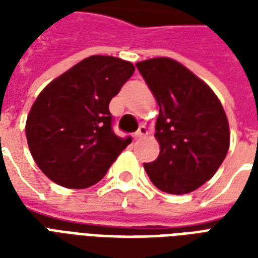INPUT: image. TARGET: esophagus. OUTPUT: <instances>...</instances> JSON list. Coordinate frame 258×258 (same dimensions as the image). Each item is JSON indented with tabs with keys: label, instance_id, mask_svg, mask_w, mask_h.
Masks as SVG:
<instances>
[{
	"label": "esophagus",
	"instance_id": "esophagus-1",
	"mask_svg": "<svg viewBox=\"0 0 258 258\" xmlns=\"http://www.w3.org/2000/svg\"><path fill=\"white\" fill-rule=\"evenodd\" d=\"M145 135H148V128H146L145 125H141L140 128H138V131L134 134V137L138 140V138H142V137H145Z\"/></svg>",
	"mask_w": 258,
	"mask_h": 258
}]
</instances>
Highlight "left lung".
Here are the masks:
<instances>
[{"label":"left lung","instance_id":"1","mask_svg":"<svg viewBox=\"0 0 258 258\" xmlns=\"http://www.w3.org/2000/svg\"><path fill=\"white\" fill-rule=\"evenodd\" d=\"M137 68L160 107L155 134L160 153L144 167L163 192L189 194L207 182L227 156V114L210 87L177 60L148 59Z\"/></svg>","mask_w":258,"mask_h":258}]
</instances>
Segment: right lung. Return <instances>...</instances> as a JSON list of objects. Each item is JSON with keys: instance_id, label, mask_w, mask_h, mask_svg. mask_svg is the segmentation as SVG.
<instances>
[{"instance_id": "1", "label": "right lung", "mask_w": 258, "mask_h": 258, "mask_svg": "<svg viewBox=\"0 0 258 258\" xmlns=\"http://www.w3.org/2000/svg\"><path fill=\"white\" fill-rule=\"evenodd\" d=\"M134 64L94 55L41 91L26 121L31 156L55 184L83 189L101 181L131 138L113 131L109 103Z\"/></svg>"}]
</instances>
